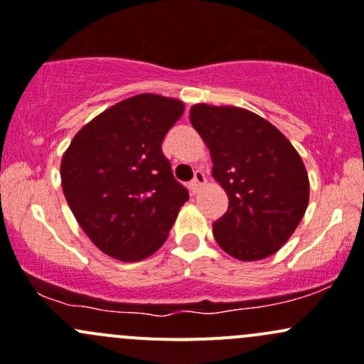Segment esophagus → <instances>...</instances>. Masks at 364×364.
Instances as JSON below:
<instances>
[{
  "mask_svg": "<svg viewBox=\"0 0 364 364\" xmlns=\"http://www.w3.org/2000/svg\"><path fill=\"white\" fill-rule=\"evenodd\" d=\"M205 185V174L203 171H196V178L192 179V183H190V190H192L193 193L199 192L200 186Z\"/></svg>",
  "mask_w": 364,
  "mask_h": 364,
  "instance_id": "obj_1",
  "label": "esophagus"
}]
</instances>
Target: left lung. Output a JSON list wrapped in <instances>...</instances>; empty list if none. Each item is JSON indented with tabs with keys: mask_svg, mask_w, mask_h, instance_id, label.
Instances as JSON below:
<instances>
[{
	"mask_svg": "<svg viewBox=\"0 0 364 364\" xmlns=\"http://www.w3.org/2000/svg\"><path fill=\"white\" fill-rule=\"evenodd\" d=\"M190 121L208 146L229 209L213 223L223 252L245 262L273 255L294 234L310 200L299 153L274 124L234 105L196 104Z\"/></svg>",
	"mask_w": 364,
	"mask_h": 364,
	"instance_id": "1",
	"label": "left lung"
}]
</instances>
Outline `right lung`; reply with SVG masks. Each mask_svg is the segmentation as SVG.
Masks as SVG:
<instances>
[{
  "label": "right lung",
  "instance_id": "1",
  "mask_svg": "<svg viewBox=\"0 0 364 364\" xmlns=\"http://www.w3.org/2000/svg\"><path fill=\"white\" fill-rule=\"evenodd\" d=\"M185 112L178 98L141 93L84 124L61 159V188L80 229L105 255L137 262L165 243L188 192L161 153Z\"/></svg>",
  "mask_w": 364,
  "mask_h": 364
}]
</instances>
